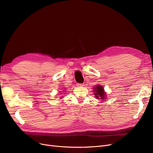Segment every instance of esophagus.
<instances>
[{"mask_svg":"<svg viewBox=\"0 0 153 153\" xmlns=\"http://www.w3.org/2000/svg\"><path fill=\"white\" fill-rule=\"evenodd\" d=\"M84 85V84H79V83L77 84V87H83Z\"/></svg>","mask_w":153,"mask_h":153,"instance_id":"1","label":"esophagus"}]
</instances>
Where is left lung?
Here are the masks:
<instances>
[{"label": "left lung", "instance_id": "8db88e82", "mask_svg": "<svg viewBox=\"0 0 153 153\" xmlns=\"http://www.w3.org/2000/svg\"><path fill=\"white\" fill-rule=\"evenodd\" d=\"M94 89V92L95 97L96 99H102V100H104V99H107L106 98V92L104 91V89L103 87L101 85H97L95 87L93 88Z\"/></svg>", "mask_w": 153, "mask_h": 153}]
</instances>
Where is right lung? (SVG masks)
I'll use <instances>...</instances> for the list:
<instances>
[{"label": "right lung", "instance_id": "obj_1", "mask_svg": "<svg viewBox=\"0 0 153 153\" xmlns=\"http://www.w3.org/2000/svg\"><path fill=\"white\" fill-rule=\"evenodd\" d=\"M61 99H62V97H61Z\"/></svg>", "mask_w": 153, "mask_h": 153}]
</instances>
